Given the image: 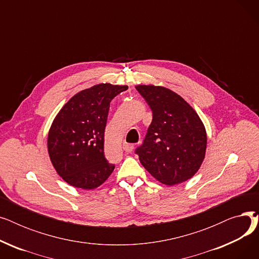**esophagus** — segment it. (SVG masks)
<instances>
[{
  "instance_id": "1",
  "label": "esophagus",
  "mask_w": 259,
  "mask_h": 259,
  "mask_svg": "<svg viewBox=\"0 0 259 259\" xmlns=\"http://www.w3.org/2000/svg\"><path fill=\"white\" fill-rule=\"evenodd\" d=\"M122 149H124V150H125L127 153H131V152L133 151L134 147H133V145H131V144L124 143V144H122Z\"/></svg>"
}]
</instances>
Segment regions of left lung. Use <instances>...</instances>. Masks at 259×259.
Returning <instances> with one entry per match:
<instances>
[{"label": "left lung", "instance_id": "8db88e82", "mask_svg": "<svg viewBox=\"0 0 259 259\" xmlns=\"http://www.w3.org/2000/svg\"><path fill=\"white\" fill-rule=\"evenodd\" d=\"M128 86L99 84L68 101L53 119L48 153L61 178L75 188L91 190L114 170L104 154V135L111 101Z\"/></svg>", "mask_w": 259, "mask_h": 259}]
</instances>
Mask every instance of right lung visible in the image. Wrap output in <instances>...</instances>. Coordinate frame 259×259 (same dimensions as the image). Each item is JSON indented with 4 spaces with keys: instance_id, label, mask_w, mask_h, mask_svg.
Here are the masks:
<instances>
[{
    "instance_id": "1",
    "label": "right lung",
    "mask_w": 259,
    "mask_h": 259,
    "mask_svg": "<svg viewBox=\"0 0 259 259\" xmlns=\"http://www.w3.org/2000/svg\"><path fill=\"white\" fill-rule=\"evenodd\" d=\"M151 108L153 118L135 153L155 180L167 186L194 176L205 158L207 133L194 109L181 95L154 85L135 87Z\"/></svg>"
}]
</instances>
